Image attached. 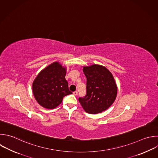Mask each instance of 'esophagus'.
<instances>
[{
  "instance_id": "1",
  "label": "esophagus",
  "mask_w": 158,
  "mask_h": 158,
  "mask_svg": "<svg viewBox=\"0 0 158 158\" xmlns=\"http://www.w3.org/2000/svg\"><path fill=\"white\" fill-rule=\"evenodd\" d=\"M73 95L77 96V95L78 94V91H74V92L73 93Z\"/></svg>"
}]
</instances>
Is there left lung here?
Segmentation results:
<instances>
[{"label":"left lung","mask_w":158,"mask_h":158,"mask_svg":"<svg viewBox=\"0 0 158 158\" xmlns=\"http://www.w3.org/2000/svg\"><path fill=\"white\" fill-rule=\"evenodd\" d=\"M86 77V94L78 100L87 113L96 114L107 109L114 102L117 86L112 73L105 67L93 64L83 66Z\"/></svg>","instance_id":"1"}]
</instances>
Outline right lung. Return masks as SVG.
Returning <instances> with one entry per match:
<instances>
[{
    "mask_svg": "<svg viewBox=\"0 0 158 158\" xmlns=\"http://www.w3.org/2000/svg\"><path fill=\"white\" fill-rule=\"evenodd\" d=\"M67 69L55 62L43 69L32 85L34 97L42 107L52 109L59 106L63 98L72 93L65 80Z\"/></svg>",
    "mask_w": 158,
    "mask_h": 158,
    "instance_id": "add662e5",
    "label": "right lung"
}]
</instances>
